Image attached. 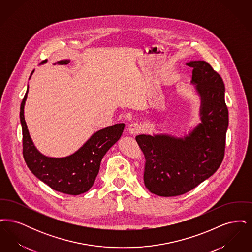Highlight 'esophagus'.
Here are the masks:
<instances>
[{
    "instance_id": "1",
    "label": "esophagus",
    "mask_w": 252,
    "mask_h": 252,
    "mask_svg": "<svg viewBox=\"0 0 252 252\" xmlns=\"http://www.w3.org/2000/svg\"><path fill=\"white\" fill-rule=\"evenodd\" d=\"M127 130L129 132V134L136 135V134H138L139 132L141 131V126L138 122H133L128 126Z\"/></svg>"
}]
</instances>
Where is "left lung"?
<instances>
[{"instance_id": "8db88e82", "label": "left lung", "mask_w": 252, "mask_h": 252, "mask_svg": "<svg viewBox=\"0 0 252 252\" xmlns=\"http://www.w3.org/2000/svg\"><path fill=\"white\" fill-rule=\"evenodd\" d=\"M187 65L192 68L191 82L201 99V123L183 138L166 134L136 137L145 158V187L159 196L191 191L216 173L225 155L228 110L223 79L204 60Z\"/></svg>"}]
</instances>
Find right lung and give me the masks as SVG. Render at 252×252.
Wrapping results in <instances>:
<instances>
[{
	"mask_svg": "<svg viewBox=\"0 0 252 252\" xmlns=\"http://www.w3.org/2000/svg\"><path fill=\"white\" fill-rule=\"evenodd\" d=\"M46 61L45 60L42 63ZM69 62L70 60H60L58 63L66 65ZM27 93L28 88L20 111L23 128V154L27 166L38 180L43 181L55 191L72 195L89 191L94 183L103 157L120 139L125 124H116L95 132L82 147L70 156H44L37 151L33 144L24 120V104Z\"/></svg>",
	"mask_w": 252,
	"mask_h": 252,
	"instance_id": "obj_1",
	"label": "right lung"
}]
</instances>
